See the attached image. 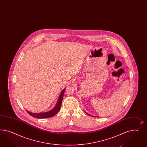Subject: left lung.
Segmentation results:
<instances>
[{
  "mask_svg": "<svg viewBox=\"0 0 147 147\" xmlns=\"http://www.w3.org/2000/svg\"><path fill=\"white\" fill-rule=\"evenodd\" d=\"M86 113H87V114L88 115H90V116H91V117H94V116H93V115H89V114H88V113H87V112H86Z\"/></svg>",
  "mask_w": 147,
  "mask_h": 147,
  "instance_id": "obj_1",
  "label": "left lung"
}]
</instances>
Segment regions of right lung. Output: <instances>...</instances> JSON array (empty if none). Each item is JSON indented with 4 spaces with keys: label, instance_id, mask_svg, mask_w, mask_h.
I'll return each mask as SVG.
<instances>
[{
    "label": "right lung",
    "instance_id": "obj_1",
    "mask_svg": "<svg viewBox=\"0 0 147 147\" xmlns=\"http://www.w3.org/2000/svg\"><path fill=\"white\" fill-rule=\"evenodd\" d=\"M65 90V88H64L62 91L61 92L55 107L51 110L48 111V112H40V113H32L27 110V112L30 115H32V117H33L34 118H38V119L48 118H50V117L56 115L60 109V107L61 105L62 100L63 99V94H64Z\"/></svg>",
    "mask_w": 147,
    "mask_h": 147
}]
</instances>
